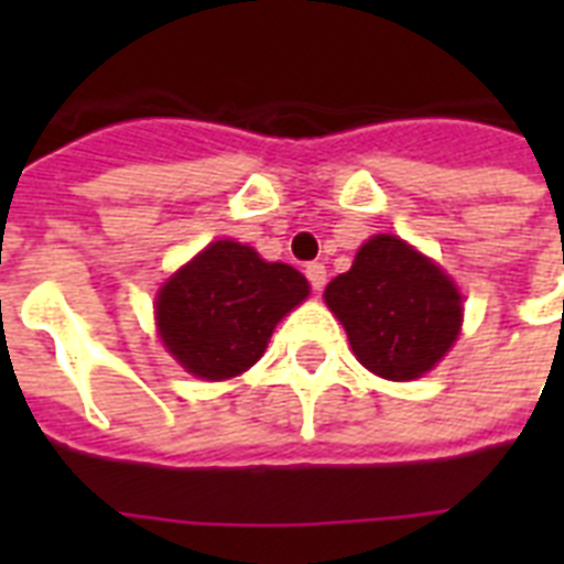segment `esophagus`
Here are the masks:
<instances>
[{
	"label": "esophagus",
	"instance_id": "esophagus-1",
	"mask_svg": "<svg viewBox=\"0 0 564 564\" xmlns=\"http://www.w3.org/2000/svg\"><path fill=\"white\" fill-rule=\"evenodd\" d=\"M304 274H307V281H310V286H313V290H322V286H325L327 283V269L322 263H310L307 269H304Z\"/></svg>",
	"mask_w": 564,
	"mask_h": 564
}]
</instances>
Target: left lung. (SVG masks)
Here are the masks:
<instances>
[{
  "instance_id": "8db88e82",
  "label": "left lung",
  "mask_w": 564,
  "mask_h": 564,
  "mask_svg": "<svg viewBox=\"0 0 564 564\" xmlns=\"http://www.w3.org/2000/svg\"><path fill=\"white\" fill-rule=\"evenodd\" d=\"M325 304L343 322L354 357L386 380L427 375L463 327L456 283L392 234L362 242L351 269L327 283Z\"/></svg>"
}]
</instances>
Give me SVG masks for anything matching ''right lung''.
<instances>
[{"instance_id":"obj_1","label":"right lung","mask_w":564,"mask_h":564,"mask_svg":"<svg viewBox=\"0 0 564 564\" xmlns=\"http://www.w3.org/2000/svg\"><path fill=\"white\" fill-rule=\"evenodd\" d=\"M310 295L307 278L265 263L251 246L216 239L154 299L163 348L202 380H230L263 357L274 325Z\"/></svg>"}]
</instances>
